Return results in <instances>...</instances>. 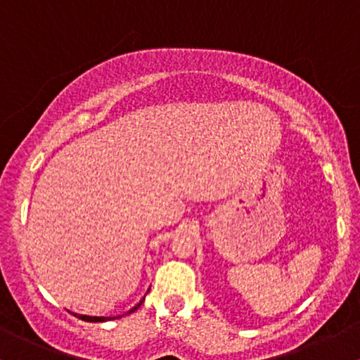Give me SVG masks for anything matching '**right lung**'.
I'll list each match as a JSON object with an SVG mask.
<instances>
[{
	"label": "right lung",
	"instance_id": "obj_1",
	"mask_svg": "<svg viewBox=\"0 0 360 360\" xmlns=\"http://www.w3.org/2000/svg\"><path fill=\"white\" fill-rule=\"evenodd\" d=\"M143 300H146V298H143ZM140 304H142V301H140L137 307L131 308L128 313H134L135 309H139ZM74 316H77L79 320H84V321H106V320H111V316H86V315H77V313H74ZM115 318H120V316H115Z\"/></svg>",
	"mask_w": 360,
	"mask_h": 360
}]
</instances>
